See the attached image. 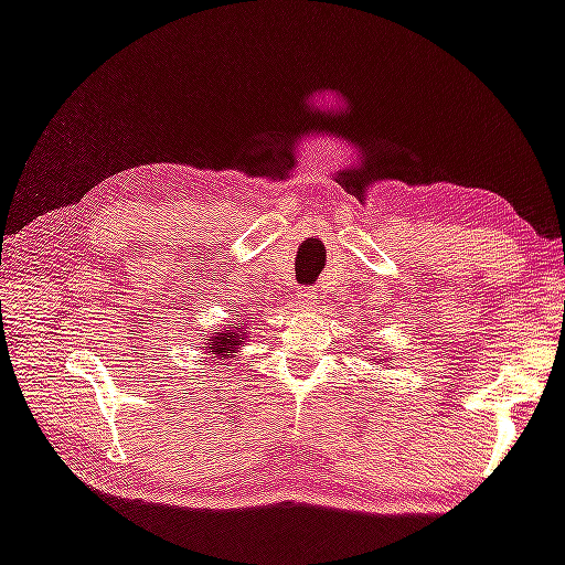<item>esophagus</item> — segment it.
Instances as JSON below:
<instances>
[{
    "mask_svg": "<svg viewBox=\"0 0 565 565\" xmlns=\"http://www.w3.org/2000/svg\"><path fill=\"white\" fill-rule=\"evenodd\" d=\"M297 301H299V307H315L317 303V291L311 289V286H303V289H299V294H297Z\"/></svg>",
    "mask_w": 565,
    "mask_h": 565,
    "instance_id": "34e87169",
    "label": "esophagus"
}]
</instances>
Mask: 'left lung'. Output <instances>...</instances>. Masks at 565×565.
<instances>
[{
	"instance_id": "8db88e82",
	"label": "left lung",
	"mask_w": 565,
	"mask_h": 565,
	"mask_svg": "<svg viewBox=\"0 0 565 565\" xmlns=\"http://www.w3.org/2000/svg\"><path fill=\"white\" fill-rule=\"evenodd\" d=\"M382 362H384V360H382Z\"/></svg>"
}]
</instances>
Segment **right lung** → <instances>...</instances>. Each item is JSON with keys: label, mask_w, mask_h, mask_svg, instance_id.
<instances>
[{"label": "right lung", "mask_w": 565, "mask_h": 565, "mask_svg": "<svg viewBox=\"0 0 565 565\" xmlns=\"http://www.w3.org/2000/svg\"><path fill=\"white\" fill-rule=\"evenodd\" d=\"M248 339V327L246 324H231L221 327V329H213V334L209 337V342H205V354H209V360H238V349L244 347V342Z\"/></svg>", "instance_id": "add662e5"}]
</instances>
